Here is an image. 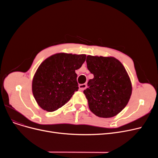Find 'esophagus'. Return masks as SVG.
Listing matches in <instances>:
<instances>
[{"mask_svg": "<svg viewBox=\"0 0 158 158\" xmlns=\"http://www.w3.org/2000/svg\"><path fill=\"white\" fill-rule=\"evenodd\" d=\"M87 87L86 85V84H82V85H79V89L80 90H84L85 89H86Z\"/></svg>", "mask_w": 158, "mask_h": 158, "instance_id": "1", "label": "esophagus"}]
</instances>
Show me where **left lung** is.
Wrapping results in <instances>:
<instances>
[{"instance_id":"left-lung-1","label":"left lung","mask_w":158,"mask_h":158,"mask_svg":"<svg viewBox=\"0 0 158 158\" xmlns=\"http://www.w3.org/2000/svg\"><path fill=\"white\" fill-rule=\"evenodd\" d=\"M86 64L94 76L83 92L90 111L98 117H114L127 106L132 94V83L125 67L111 56L88 55Z\"/></svg>"}]
</instances>
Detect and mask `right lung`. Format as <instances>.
I'll return each mask as SVG.
<instances>
[{
    "label": "right lung",
    "instance_id": "add662e5",
    "mask_svg": "<svg viewBox=\"0 0 158 158\" xmlns=\"http://www.w3.org/2000/svg\"><path fill=\"white\" fill-rule=\"evenodd\" d=\"M86 57L60 52L40 64L32 78V92L41 109L52 112L70 100L79 89L76 70L81 67Z\"/></svg>",
    "mask_w": 158,
    "mask_h": 158
}]
</instances>
